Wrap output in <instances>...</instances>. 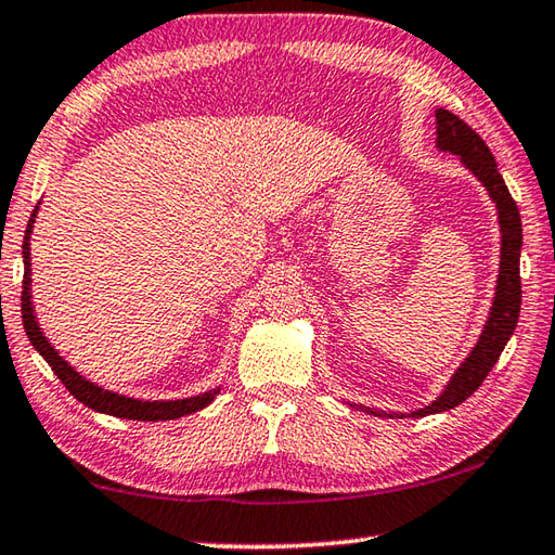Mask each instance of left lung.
I'll return each mask as SVG.
<instances>
[{
	"instance_id": "1",
	"label": "left lung",
	"mask_w": 555,
	"mask_h": 555,
	"mask_svg": "<svg viewBox=\"0 0 555 555\" xmlns=\"http://www.w3.org/2000/svg\"><path fill=\"white\" fill-rule=\"evenodd\" d=\"M436 119H438V146L443 149V152H453L463 158V164L477 178H480L487 191H490L492 201L496 203V210H500V224H502V264H500V281H496L492 313L480 335V343L475 345V350L469 352V357L463 362V367H460L455 372V377L450 379L446 391L440 393L430 406L413 411L411 418L455 409L457 403H463L467 397H473L477 387L487 379V374L492 372L496 360H500L504 345L509 343L516 321H519V308H521L519 208H516L504 178L500 176V171H496L494 156L490 152V146L482 142V137L448 109H438Z\"/></svg>"
}]
</instances>
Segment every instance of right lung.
I'll return each mask as SVG.
<instances>
[{
    "label": "right lung",
    "instance_id": "add662e5",
    "mask_svg": "<svg viewBox=\"0 0 555 555\" xmlns=\"http://www.w3.org/2000/svg\"><path fill=\"white\" fill-rule=\"evenodd\" d=\"M36 212V210H34ZM31 222L26 228V237H24V291H22V321H24V331L29 335L31 345L41 352V357L49 362V367L55 372V377L63 382V387L68 389L75 399L80 403H86L88 409L100 411V413H109V416L117 418H129V421H171V418H181L188 416V413L201 411L208 406V403L215 399V391H205L203 397H191V399H181V401H137V399H127L119 397V393H112L107 389H100L98 384L88 382L86 377H80L63 357L53 350L51 343L46 340L39 323H36L34 311H31V294H29V284H31V259H29V232H31Z\"/></svg>",
    "mask_w": 555,
    "mask_h": 555
}]
</instances>
